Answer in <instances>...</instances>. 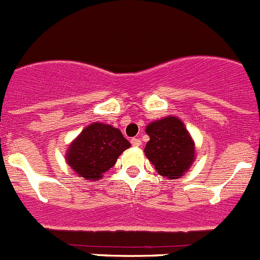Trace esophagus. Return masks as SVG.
<instances>
[{
	"label": "esophagus",
	"instance_id": "esophagus-1",
	"mask_svg": "<svg viewBox=\"0 0 260 260\" xmlns=\"http://www.w3.org/2000/svg\"><path fill=\"white\" fill-rule=\"evenodd\" d=\"M141 140L139 138H133L131 139V145L133 146H140Z\"/></svg>",
	"mask_w": 260,
	"mask_h": 260
}]
</instances>
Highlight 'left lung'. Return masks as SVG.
I'll return each instance as SVG.
<instances>
[{
    "label": "left lung",
    "mask_w": 260,
    "mask_h": 260,
    "mask_svg": "<svg viewBox=\"0 0 260 260\" xmlns=\"http://www.w3.org/2000/svg\"><path fill=\"white\" fill-rule=\"evenodd\" d=\"M150 140L145 155L156 172L167 178H179L194 160V144L183 122L173 116L156 120L146 126Z\"/></svg>",
    "instance_id": "8db88e82"
}]
</instances>
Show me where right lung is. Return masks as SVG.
Returning <instances> with one entry per match:
<instances>
[{
    "instance_id": "1",
    "label": "right lung",
    "mask_w": 260,
    "mask_h": 260,
    "mask_svg": "<svg viewBox=\"0 0 260 260\" xmlns=\"http://www.w3.org/2000/svg\"><path fill=\"white\" fill-rule=\"evenodd\" d=\"M127 148H130V143L119 129L94 122L69 145L67 161L77 174L91 181L101 178Z\"/></svg>"
}]
</instances>
